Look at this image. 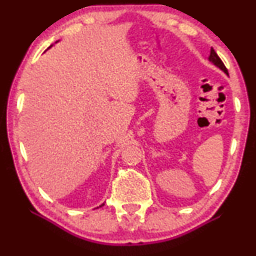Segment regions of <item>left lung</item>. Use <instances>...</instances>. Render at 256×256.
<instances>
[{
  "label": "left lung",
  "instance_id": "obj_1",
  "mask_svg": "<svg viewBox=\"0 0 256 256\" xmlns=\"http://www.w3.org/2000/svg\"><path fill=\"white\" fill-rule=\"evenodd\" d=\"M210 61H212V62H213L214 64H216V66H218L220 70H222V71H224V72L226 73V74L228 76V68H226V67H225V64H224V62H222V61L220 60V58L218 56V54H216V50H214L213 48L210 49Z\"/></svg>",
  "mask_w": 256,
  "mask_h": 256
}]
</instances>
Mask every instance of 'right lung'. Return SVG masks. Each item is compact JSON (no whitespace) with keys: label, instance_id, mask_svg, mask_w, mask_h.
I'll return each mask as SVG.
<instances>
[{"label":"right lung","instance_id":"right-lung-1","mask_svg":"<svg viewBox=\"0 0 256 256\" xmlns=\"http://www.w3.org/2000/svg\"><path fill=\"white\" fill-rule=\"evenodd\" d=\"M102 206H104V204H102Z\"/></svg>","mask_w":256,"mask_h":256}]
</instances>
